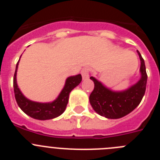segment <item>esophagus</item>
Listing matches in <instances>:
<instances>
[{
	"instance_id": "esophagus-1",
	"label": "esophagus",
	"mask_w": 160,
	"mask_h": 160,
	"mask_svg": "<svg viewBox=\"0 0 160 160\" xmlns=\"http://www.w3.org/2000/svg\"><path fill=\"white\" fill-rule=\"evenodd\" d=\"M82 76L83 80H87L89 78V70L87 69H84L82 71Z\"/></svg>"
}]
</instances>
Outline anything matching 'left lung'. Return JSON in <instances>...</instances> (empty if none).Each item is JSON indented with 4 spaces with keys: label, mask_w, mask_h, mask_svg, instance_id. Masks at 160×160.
Here are the masks:
<instances>
[{
    "label": "left lung",
    "mask_w": 160,
    "mask_h": 160,
    "mask_svg": "<svg viewBox=\"0 0 160 160\" xmlns=\"http://www.w3.org/2000/svg\"><path fill=\"white\" fill-rule=\"evenodd\" d=\"M140 58V79L128 89L122 91H114L106 87L94 77V88L90 95V102L95 112L107 118L115 119L124 117L134 111L142 101L146 91L148 75L146 66L140 53L137 50Z\"/></svg>",
    "instance_id": "8db88e82"
}]
</instances>
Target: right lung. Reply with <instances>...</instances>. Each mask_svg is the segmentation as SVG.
<instances>
[{"label":"right lung","instance_id":"add662e5","mask_svg":"<svg viewBox=\"0 0 160 160\" xmlns=\"http://www.w3.org/2000/svg\"><path fill=\"white\" fill-rule=\"evenodd\" d=\"M19 61L17 63L16 70L14 73L13 90L15 98L20 108L31 118L38 120L52 119L61 115L66 110L69 101L70 93L82 82L81 74H77L75 76H70L67 78L62 90L61 91L58 97L54 101L46 103L37 102L26 98L18 88L17 83V71H18Z\"/></svg>","mask_w":160,"mask_h":160}]
</instances>
